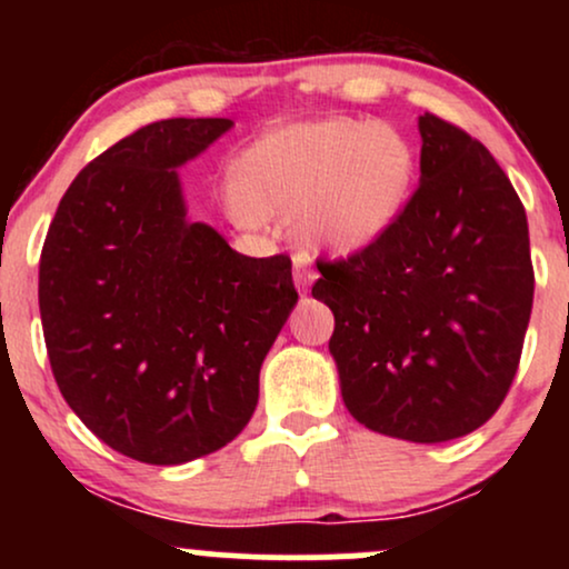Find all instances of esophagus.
Returning a JSON list of instances; mask_svg holds the SVG:
<instances>
[{
  "instance_id": "esophagus-1",
  "label": "esophagus",
  "mask_w": 569,
  "mask_h": 569,
  "mask_svg": "<svg viewBox=\"0 0 569 569\" xmlns=\"http://www.w3.org/2000/svg\"><path fill=\"white\" fill-rule=\"evenodd\" d=\"M318 278V270L307 257H293V283L299 291H307L312 286V280Z\"/></svg>"
}]
</instances>
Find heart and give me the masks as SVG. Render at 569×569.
Returning a JSON list of instances; mask_svg holds the SVG:
<instances>
[{"label": "heart", "mask_w": 569, "mask_h": 569, "mask_svg": "<svg viewBox=\"0 0 569 569\" xmlns=\"http://www.w3.org/2000/svg\"><path fill=\"white\" fill-rule=\"evenodd\" d=\"M415 152L375 120L280 126L253 143L234 168V198L246 221L299 211V232L329 251L375 243L407 206Z\"/></svg>", "instance_id": "b5f03b06"}]
</instances>
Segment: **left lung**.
Here are the masks:
<instances>
[{
  "label": "left lung",
  "mask_w": 569,
  "mask_h": 569,
  "mask_svg": "<svg viewBox=\"0 0 569 569\" xmlns=\"http://www.w3.org/2000/svg\"><path fill=\"white\" fill-rule=\"evenodd\" d=\"M420 187L375 243L321 262L329 350L361 426L415 443L481 428L511 388L532 312L530 230L485 143L426 112Z\"/></svg>",
  "instance_id": "8db88e82"
}]
</instances>
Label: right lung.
I'll return each mask as SVG.
<instances>
[{"mask_svg": "<svg viewBox=\"0 0 569 569\" xmlns=\"http://www.w3.org/2000/svg\"><path fill=\"white\" fill-rule=\"evenodd\" d=\"M232 128L173 117L109 147L71 181L39 259L58 390L114 452L181 466L230 443L299 293L291 259L232 251L187 219L176 168Z\"/></svg>", "mask_w": 569, "mask_h": 569, "instance_id": "obj_1", "label": "right lung"}]
</instances>
